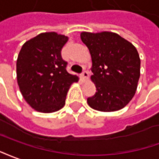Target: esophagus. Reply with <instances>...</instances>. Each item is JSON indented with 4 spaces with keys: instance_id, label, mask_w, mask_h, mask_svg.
Listing matches in <instances>:
<instances>
[{
    "instance_id": "34e87169",
    "label": "esophagus",
    "mask_w": 159,
    "mask_h": 159,
    "mask_svg": "<svg viewBox=\"0 0 159 159\" xmlns=\"http://www.w3.org/2000/svg\"><path fill=\"white\" fill-rule=\"evenodd\" d=\"M81 78L84 81L88 80V78H89V74H88L87 71H84L82 73V75H81Z\"/></svg>"
}]
</instances>
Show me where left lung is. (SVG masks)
<instances>
[{
	"label": "left lung",
	"instance_id": "obj_1",
	"mask_svg": "<svg viewBox=\"0 0 159 159\" xmlns=\"http://www.w3.org/2000/svg\"><path fill=\"white\" fill-rule=\"evenodd\" d=\"M81 40L91 53L97 92L88 97V105L101 112L122 109L137 89L141 60L135 46L113 32H82Z\"/></svg>",
	"mask_w": 159,
	"mask_h": 159
}]
</instances>
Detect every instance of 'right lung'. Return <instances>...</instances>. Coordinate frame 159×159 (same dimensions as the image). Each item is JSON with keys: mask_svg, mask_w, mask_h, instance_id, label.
Listing matches in <instances>:
<instances>
[{"mask_svg": "<svg viewBox=\"0 0 159 159\" xmlns=\"http://www.w3.org/2000/svg\"><path fill=\"white\" fill-rule=\"evenodd\" d=\"M68 37L56 32L38 34L24 43L17 59V80L30 106L40 113H53L65 105L76 75L66 70L61 51Z\"/></svg>", "mask_w": 159, "mask_h": 159, "instance_id": "right-lung-1", "label": "right lung"}]
</instances>
